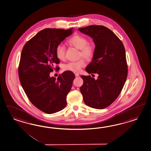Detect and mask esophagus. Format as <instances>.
<instances>
[{
    "label": "esophagus",
    "instance_id": "esophagus-1",
    "mask_svg": "<svg viewBox=\"0 0 151 151\" xmlns=\"http://www.w3.org/2000/svg\"><path fill=\"white\" fill-rule=\"evenodd\" d=\"M75 76H76V77H79V74L77 73H75Z\"/></svg>",
    "mask_w": 151,
    "mask_h": 151
}]
</instances>
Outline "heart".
Wrapping results in <instances>:
<instances>
[{
	"label": "heart",
	"mask_w": 151,
	"mask_h": 151,
	"mask_svg": "<svg viewBox=\"0 0 151 151\" xmlns=\"http://www.w3.org/2000/svg\"><path fill=\"white\" fill-rule=\"evenodd\" d=\"M67 43L70 45L80 50L79 57H83L89 60L93 58L95 53V45L93 43L88 42V39L81 35H74L68 39ZM66 47L63 44H59L55 49L57 58L63 60L66 56ZM86 65L84 58H81L76 61L70 62L63 66V70L73 72H78Z\"/></svg>",
	"instance_id": "heart-1"
}]
</instances>
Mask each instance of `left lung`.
<instances>
[{
  "mask_svg": "<svg viewBox=\"0 0 151 151\" xmlns=\"http://www.w3.org/2000/svg\"><path fill=\"white\" fill-rule=\"evenodd\" d=\"M91 37L95 44L92 61L86 71L99 74L97 79L81 76L80 88L85 104L96 109H104L116 100L128 76V65L123 44L111 30L103 26L90 25L78 28Z\"/></svg>",
  "mask_w": 151,
  "mask_h": 151,
  "instance_id": "1",
  "label": "left lung"
}]
</instances>
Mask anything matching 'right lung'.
Masks as SVG:
<instances>
[{
  "label": "right lung",
  "instance_id": "add662e5",
  "mask_svg": "<svg viewBox=\"0 0 151 151\" xmlns=\"http://www.w3.org/2000/svg\"><path fill=\"white\" fill-rule=\"evenodd\" d=\"M73 29L45 28L28 40L22 50L18 69L21 84L31 103L47 114L66 107V96L75 78L70 71L60 74L57 79L50 77L54 65L60 63L56 47Z\"/></svg>",
  "mask_w": 151,
  "mask_h": 151
}]
</instances>
